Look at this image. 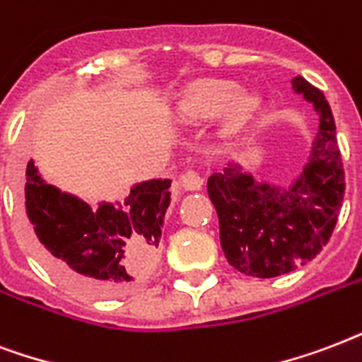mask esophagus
Returning <instances> with one entry per match:
<instances>
[{
    "instance_id": "obj_1",
    "label": "esophagus",
    "mask_w": 362,
    "mask_h": 362,
    "mask_svg": "<svg viewBox=\"0 0 362 362\" xmlns=\"http://www.w3.org/2000/svg\"><path fill=\"white\" fill-rule=\"evenodd\" d=\"M181 185H183L185 190H200L202 185H204V179L200 177V173L189 170V172H185L181 175Z\"/></svg>"
}]
</instances>
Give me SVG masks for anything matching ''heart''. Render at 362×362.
Listing matches in <instances>:
<instances>
[{
  "label": "heart",
  "instance_id": "heart-1",
  "mask_svg": "<svg viewBox=\"0 0 362 362\" xmlns=\"http://www.w3.org/2000/svg\"><path fill=\"white\" fill-rule=\"evenodd\" d=\"M260 98L253 92H240V85L226 79H200L185 90L177 115L185 122L213 119L228 105V124L240 128L257 111Z\"/></svg>",
  "mask_w": 362,
  "mask_h": 362
}]
</instances>
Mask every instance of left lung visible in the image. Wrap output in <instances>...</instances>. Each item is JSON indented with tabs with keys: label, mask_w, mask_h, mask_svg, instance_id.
<instances>
[{
	"label": "left lung",
	"mask_w": 362,
	"mask_h": 362,
	"mask_svg": "<svg viewBox=\"0 0 362 362\" xmlns=\"http://www.w3.org/2000/svg\"><path fill=\"white\" fill-rule=\"evenodd\" d=\"M293 90L313 103L319 130L296 175L262 181L230 160L207 179L219 215L221 247L228 264L253 277H276L317 257L334 230L344 202V168L336 126L323 92L296 75Z\"/></svg>",
	"instance_id": "8db88e82"
}]
</instances>
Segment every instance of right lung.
<instances>
[{
    "mask_svg": "<svg viewBox=\"0 0 362 362\" xmlns=\"http://www.w3.org/2000/svg\"><path fill=\"white\" fill-rule=\"evenodd\" d=\"M172 179L132 185L124 202H98L58 189L33 158L26 168L24 213L33 253L66 287L94 298L130 293L158 262Z\"/></svg>",
    "mask_w": 362,
    "mask_h": 362,
    "instance_id": "1",
    "label": "right lung"
}]
</instances>
